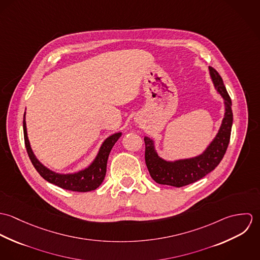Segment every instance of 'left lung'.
I'll list each match as a JSON object with an SVG mask.
<instances>
[{
  "instance_id": "1",
  "label": "left lung",
  "mask_w": 260,
  "mask_h": 260,
  "mask_svg": "<svg viewBox=\"0 0 260 260\" xmlns=\"http://www.w3.org/2000/svg\"><path fill=\"white\" fill-rule=\"evenodd\" d=\"M209 73L225 106L224 118L218 133L200 155L175 161L162 159L155 149L154 140L145 137V162L150 176L158 184L182 187L194 183L214 170L222 160L230 140L233 122L232 103L220 75L212 67H209Z\"/></svg>"
}]
</instances>
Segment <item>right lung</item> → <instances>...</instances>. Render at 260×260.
<instances>
[{
	"instance_id": "right-lung-1",
	"label": "right lung",
	"mask_w": 260,
	"mask_h": 260,
	"mask_svg": "<svg viewBox=\"0 0 260 260\" xmlns=\"http://www.w3.org/2000/svg\"><path fill=\"white\" fill-rule=\"evenodd\" d=\"M25 115H26V112L24 114V120H23L24 139H25L26 149L32 164L34 165L38 173L45 180H47L48 182L54 185L59 186L60 188L71 190V191H77V192L92 191L101 185L106 175V168H107V161H108L109 154L111 152V149L113 148L114 144L121 137L122 135L121 132L115 133L105 139V141L102 143L101 147L98 151L97 156L87 168L75 173L61 174V173H57L50 170L36 158L28 139Z\"/></svg>"
}]
</instances>
